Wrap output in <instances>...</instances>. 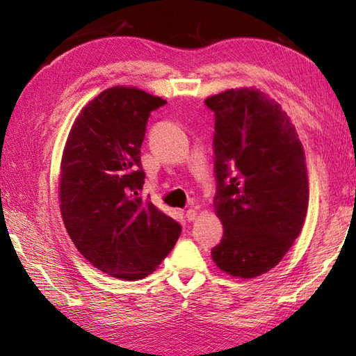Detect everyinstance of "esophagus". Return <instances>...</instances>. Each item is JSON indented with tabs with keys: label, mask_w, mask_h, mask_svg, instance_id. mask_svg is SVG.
Returning a JSON list of instances; mask_svg holds the SVG:
<instances>
[{
	"label": "esophagus",
	"mask_w": 356,
	"mask_h": 356,
	"mask_svg": "<svg viewBox=\"0 0 356 356\" xmlns=\"http://www.w3.org/2000/svg\"><path fill=\"white\" fill-rule=\"evenodd\" d=\"M185 217H186L188 222H193V220H195V217H197V211L193 209V208L186 209L185 211Z\"/></svg>",
	"instance_id": "obj_1"
}]
</instances>
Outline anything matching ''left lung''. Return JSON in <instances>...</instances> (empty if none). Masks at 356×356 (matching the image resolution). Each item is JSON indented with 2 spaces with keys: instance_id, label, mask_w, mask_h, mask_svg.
Masks as SVG:
<instances>
[{
  "instance_id": "8db88e82",
  "label": "left lung",
  "mask_w": 356,
  "mask_h": 356,
  "mask_svg": "<svg viewBox=\"0 0 356 356\" xmlns=\"http://www.w3.org/2000/svg\"><path fill=\"white\" fill-rule=\"evenodd\" d=\"M205 104L216 116L214 208L225 229L211 255L226 274L259 277L282 261L303 228V145L280 104L259 88L226 90Z\"/></svg>"
}]
</instances>
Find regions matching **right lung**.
<instances>
[{
  "label": "right lung",
  "instance_id": "add662e5",
  "mask_svg": "<svg viewBox=\"0 0 356 356\" xmlns=\"http://www.w3.org/2000/svg\"><path fill=\"white\" fill-rule=\"evenodd\" d=\"M162 97L111 87L88 102L67 139L59 200L78 251L105 274L145 278L170 254L182 226L142 199L140 145Z\"/></svg>",
  "mask_w": 356,
  "mask_h": 356
}]
</instances>
